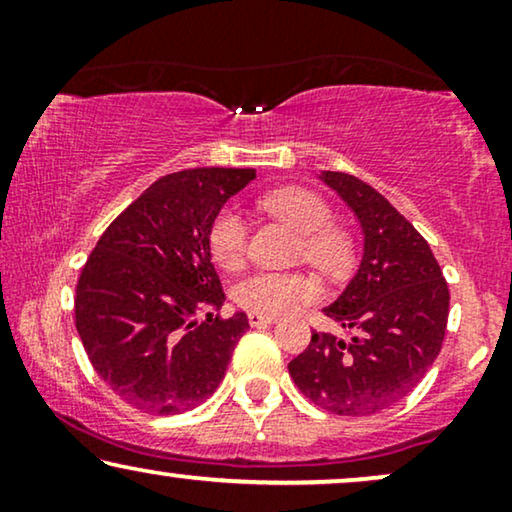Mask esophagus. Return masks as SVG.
I'll use <instances>...</instances> for the list:
<instances>
[{
  "instance_id": "esophagus-1",
  "label": "esophagus",
  "mask_w": 512,
  "mask_h": 512,
  "mask_svg": "<svg viewBox=\"0 0 512 512\" xmlns=\"http://www.w3.org/2000/svg\"><path fill=\"white\" fill-rule=\"evenodd\" d=\"M247 319L251 326H270L277 321V317H268V314H256V312H249Z\"/></svg>"
}]
</instances>
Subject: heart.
<instances>
[{"label": "heart", "instance_id": "b5f03b06", "mask_svg": "<svg viewBox=\"0 0 512 512\" xmlns=\"http://www.w3.org/2000/svg\"><path fill=\"white\" fill-rule=\"evenodd\" d=\"M263 212L300 233L298 256L312 268L340 277L352 268L356 242L345 223L333 221L331 205L305 186H282L258 200ZM209 254L221 270H240L247 258V223L233 207L221 209L209 226ZM317 282L305 272H254L235 284L233 300L242 310L277 317L317 298Z\"/></svg>", "mask_w": 512, "mask_h": 512}]
</instances>
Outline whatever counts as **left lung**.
<instances>
[{
  "mask_svg": "<svg viewBox=\"0 0 512 512\" xmlns=\"http://www.w3.org/2000/svg\"><path fill=\"white\" fill-rule=\"evenodd\" d=\"M321 179L354 209L366 237L359 272L324 307L328 319L356 335L345 342L314 331L289 373L333 415H375L408 396L436 361L450 289L429 242L382 193L354 174L326 172Z\"/></svg>",
  "mask_w": 512,
  "mask_h": 512,
  "instance_id": "obj_1",
  "label": "left lung"
}]
</instances>
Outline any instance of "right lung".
<instances>
[{"label":"right lung","mask_w":512,"mask_h":512,"mask_svg":"<svg viewBox=\"0 0 512 512\" xmlns=\"http://www.w3.org/2000/svg\"><path fill=\"white\" fill-rule=\"evenodd\" d=\"M251 167H195L153 181L83 265L76 331L97 375L132 408L177 415L207 401L249 328L221 317L226 293L209 254V226Z\"/></svg>","instance_id":"right-lung-1"}]
</instances>
